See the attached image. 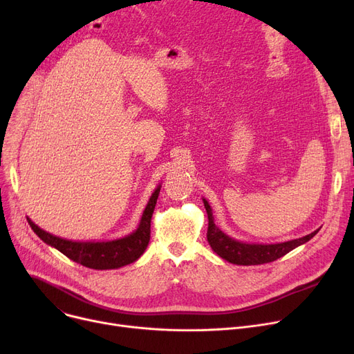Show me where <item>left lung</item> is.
I'll list each match as a JSON object with an SVG mask.
<instances>
[{
	"label": "left lung",
	"mask_w": 354,
	"mask_h": 354,
	"mask_svg": "<svg viewBox=\"0 0 354 354\" xmlns=\"http://www.w3.org/2000/svg\"><path fill=\"white\" fill-rule=\"evenodd\" d=\"M203 205H205L207 214H208V232L207 238L211 248L221 257L227 259L228 263L236 264V266H258V264H267L275 259L284 257L294 248L303 245L307 241H310L315 234L319 232L314 231L306 236L297 238L287 241V243L280 244H247L236 241L227 234L222 232L214 222L212 209L207 199H203Z\"/></svg>",
	"instance_id": "obj_1"
}]
</instances>
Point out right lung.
<instances>
[{
    "label": "right lung",
    "mask_w": 354,
    "mask_h": 354,
    "mask_svg": "<svg viewBox=\"0 0 354 354\" xmlns=\"http://www.w3.org/2000/svg\"><path fill=\"white\" fill-rule=\"evenodd\" d=\"M159 192L160 185L155 189L151 199H149L138 230L124 238L113 241H103V243H95V241H93V243L68 241L46 232L40 227H37L30 218H27V221L31 230L39 235L46 244L59 250L67 258L73 259L74 263L93 270L120 268L130 263H135L145 252L149 244V239H151V221Z\"/></svg>",
    "instance_id": "1"
}]
</instances>
